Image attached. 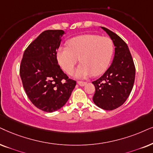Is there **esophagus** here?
Returning <instances> with one entry per match:
<instances>
[{
    "label": "esophagus",
    "mask_w": 153,
    "mask_h": 153,
    "mask_svg": "<svg viewBox=\"0 0 153 153\" xmlns=\"http://www.w3.org/2000/svg\"><path fill=\"white\" fill-rule=\"evenodd\" d=\"M78 84L80 86H85L87 84L86 82H82V81H78Z\"/></svg>",
    "instance_id": "esophagus-1"
}]
</instances>
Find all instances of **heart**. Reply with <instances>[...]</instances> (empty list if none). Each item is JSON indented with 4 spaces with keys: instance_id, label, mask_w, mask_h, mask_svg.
<instances>
[{
    "instance_id": "1",
    "label": "heart",
    "mask_w": 153,
    "mask_h": 153,
    "mask_svg": "<svg viewBox=\"0 0 153 153\" xmlns=\"http://www.w3.org/2000/svg\"><path fill=\"white\" fill-rule=\"evenodd\" d=\"M68 47L61 46L57 52L59 63L67 73H72L80 59L81 64L74 76L84 79L98 75L107 70L114 52V43L108 36L83 34L71 39Z\"/></svg>"
}]
</instances>
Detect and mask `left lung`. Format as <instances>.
<instances>
[{
  "mask_svg": "<svg viewBox=\"0 0 153 153\" xmlns=\"http://www.w3.org/2000/svg\"><path fill=\"white\" fill-rule=\"evenodd\" d=\"M101 28L113 42L114 56L107 71L92 82L95 87L93 102L101 109L111 111L122 105L128 97L134 84L136 69L126 42L107 28Z\"/></svg>",
  "mask_w": 153,
  "mask_h": 153,
  "instance_id": "8db88e82",
  "label": "left lung"
}]
</instances>
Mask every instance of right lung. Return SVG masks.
Here are the masks:
<instances>
[{
  "instance_id": "add662e5",
  "label": "right lung",
  "mask_w": 153,
  "mask_h": 153,
  "mask_svg": "<svg viewBox=\"0 0 153 153\" xmlns=\"http://www.w3.org/2000/svg\"><path fill=\"white\" fill-rule=\"evenodd\" d=\"M65 34L63 30L44 31L27 48L21 61L20 75L25 92L44 111L63 107L76 85L58 64L56 51Z\"/></svg>"
}]
</instances>
